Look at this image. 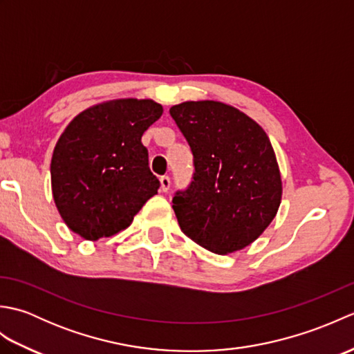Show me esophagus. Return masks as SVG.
I'll list each match as a JSON object with an SVG mask.
<instances>
[{
    "instance_id": "esophagus-1",
    "label": "esophagus",
    "mask_w": 354,
    "mask_h": 354,
    "mask_svg": "<svg viewBox=\"0 0 354 354\" xmlns=\"http://www.w3.org/2000/svg\"><path fill=\"white\" fill-rule=\"evenodd\" d=\"M160 183H161V192H169L170 189V178L169 176H161L160 178Z\"/></svg>"
}]
</instances>
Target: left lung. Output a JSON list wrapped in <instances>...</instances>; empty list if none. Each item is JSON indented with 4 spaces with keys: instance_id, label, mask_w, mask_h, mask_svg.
I'll use <instances>...</instances> for the list:
<instances>
[{
    "instance_id": "1",
    "label": "left lung",
    "mask_w": 354,
    "mask_h": 354,
    "mask_svg": "<svg viewBox=\"0 0 354 354\" xmlns=\"http://www.w3.org/2000/svg\"><path fill=\"white\" fill-rule=\"evenodd\" d=\"M170 115L194 164L189 189L173 198L181 231L214 254L243 250L269 227L281 202L280 169L266 132L214 100L175 104Z\"/></svg>"
}]
</instances>
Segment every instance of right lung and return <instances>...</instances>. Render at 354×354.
Masks as SVG:
<instances>
[{
  "label": "right lung",
  "mask_w": 354,
  "mask_h": 354,
  "mask_svg": "<svg viewBox=\"0 0 354 354\" xmlns=\"http://www.w3.org/2000/svg\"><path fill=\"white\" fill-rule=\"evenodd\" d=\"M161 115L150 99H118L71 120L50 165L53 199L71 231L86 240L114 236L158 193L141 137Z\"/></svg>",
  "instance_id": "add662e5"
}]
</instances>
